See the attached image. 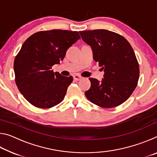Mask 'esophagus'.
<instances>
[{
	"label": "esophagus",
	"mask_w": 157,
	"mask_h": 157,
	"mask_svg": "<svg viewBox=\"0 0 157 157\" xmlns=\"http://www.w3.org/2000/svg\"><path fill=\"white\" fill-rule=\"evenodd\" d=\"M73 79H74V80H75V81H79L82 79V77L80 75H73Z\"/></svg>",
	"instance_id": "34e87169"
}]
</instances>
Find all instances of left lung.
Returning a JSON list of instances; mask_svg holds the SVG:
<instances>
[{"instance_id": "left-lung-1", "label": "left lung", "mask_w": 157, "mask_h": 157, "mask_svg": "<svg viewBox=\"0 0 157 157\" xmlns=\"http://www.w3.org/2000/svg\"><path fill=\"white\" fill-rule=\"evenodd\" d=\"M82 40L93 50L94 59L104 70L102 81L90 78L85 95L103 108L123 104L136 89L139 66L132 47L123 36L107 30L79 31Z\"/></svg>"}]
</instances>
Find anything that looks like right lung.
Segmentation results:
<instances>
[{
	"instance_id": "1",
	"label": "right lung",
	"mask_w": 157,
	"mask_h": 157,
	"mask_svg": "<svg viewBox=\"0 0 157 157\" xmlns=\"http://www.w3.org/2000/svg\"><path fill=\"white\" fill-rule=\"evenodd\" d=\"M79 39L77 31L52 30L38 32L26 39L15 57L14 70L16 84L30 104L48 109L63 100L73 77L51 68Z\"/></svg>"
}]
</instances>
